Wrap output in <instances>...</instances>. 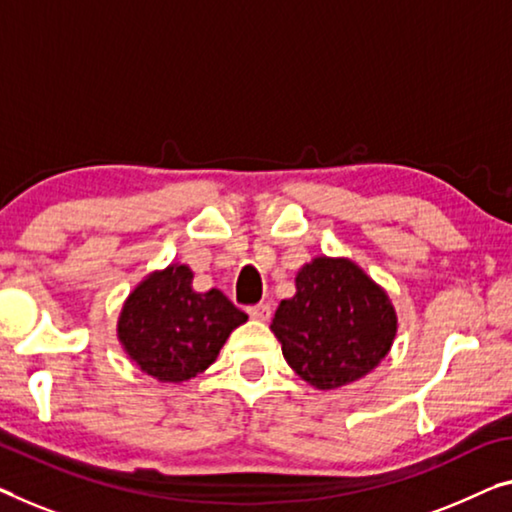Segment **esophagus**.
I'll list each match as a JSON object with an SVG mask.
<instances>
[{
	"mask_svg": "<svg viewBox=\"0 0 512 512\" xmlns=\"http://www.w3.org/2000/svg\"><path fill=\"white\" fill-rule=\"evenodd\" d=\"M248 315L257 319V322H266V319L271 317V305L269 303H257V305H250L248 308Z\"/></svg>",
	"mask_w": 512,
	"mask_h": 512,
	"instance_id": "obj_1",
	"label": "esophagus"
}]
</instances>
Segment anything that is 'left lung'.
<instances>
[{
  "instance_id": "left-lung-1",
  "label": "left lung",
  "mask_w": 512,
  "mask_h": 512,
  "mask_svg": "<svg viewBox=\"0 0 512 512\" xmlns=\"http://www.w3.org/2000/svg\"><path fill=\"white\" fill-rule=\"evenodd\" d=\"M386 292L349 259L317 257L296 276V294L280 301L271 331L282 356L308 384L331 391L375 368L395 338Z\"/></svg>"
}]
</instances>
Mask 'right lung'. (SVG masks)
I'll list each match as a JSON object with an SVG mask.
<instances>
[{
	"label": "right lung",
	"instance_id": "obj_1",
	"mask_svg": "<svg viewBox=\"0 0 512 512\" xmlns=\"http://www.w3.org/2000/svg\"><path fill=\"white\" fill-rule=\"evenodd\" d=\"M246 319V312L218 289L195 292L188 266H170L128 296L119 317V340L147 375L183 381L207 370Z\"/></svg>",
	"mask_w": 512,
	"mask_h": 512
}]
</instances>
